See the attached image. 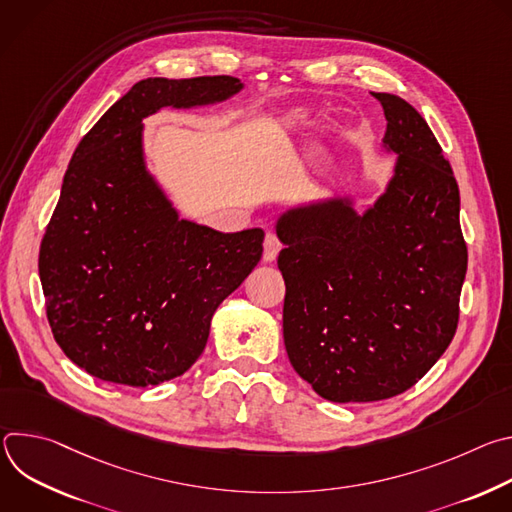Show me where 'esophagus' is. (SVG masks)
<instances>
[{
    "instance_id": "esophagus-1",
    "label": "esophagus",
    "mask_w": 512,
    "mask_h": 512,
    "mask_svg": "<svg viewBox=\"0 0 512 512\" xmlns=\"http://www.w3.org/2000/svg\"><path fill=\"white\" fill-rule=\"evenodd\" d=\"M281 247H283V243L279 241V237L275 233H267L265 241H263V261H267V263L275 261Z\"/></svg>"
}]
</instances>
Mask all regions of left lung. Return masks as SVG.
<instances>
[{
    "instance_id": "left-lung-1",
    "label": "left lung",
    "mask_w": 512,
    "mask_h": 512,
    "mask_svg": "<svg viewBox=\"0 0 512 512\" xmlns=\"http://www.w3.org/2000/svg\"><path fill=\"white\" fill-rule=\"evenodd\" d=\"M371 95L399 154L387 192L364 214L330 202L277 223L285 350L336 403L395 397L433 367L456 334L468 267L460 190L440 141L401 97Z\"/></svg>"
}]
</instances>
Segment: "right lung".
Here are the masks:
<instances>
[{"label":"right lung","mask_w":512,"mask_h":512,"mask_svg":"<svg viewBox=\"0 0 512 512\" xmlns=\"http://www.w3.org/2000/svg\"><path fill=\"white\" fill-rule=\"evenodd\" d=\"M241 87L227 75L139 81L72 154L38 269L54 340L89 375L129 387L184 375L216 308L259 263L261 229L178 221L141 156L145 115L223 101Z\"/></svg>","instance_id":"obj_1"}]
</instances>
